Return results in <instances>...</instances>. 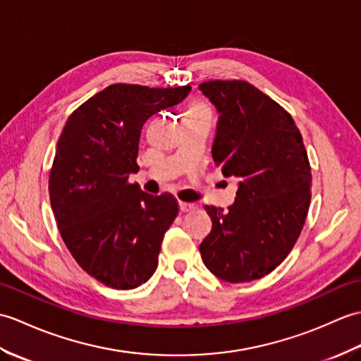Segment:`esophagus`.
I'll return each mask as SVG.
<instances>
[{
	"instance_id": "34e87169",
	"label": "esophagus",
	"mask_w": 361,
	"mask_h": 361,
	"mask_svg": "<svg viewBox=\"0 0 361 361\" xmlns=\"http://www.w3.org/2000/svg\"><path fill=\"white\" fill-rule=\"evenodd\" d=\"M179 207H180V212H182V213L191 212V210H195V208H196L195 204H190V202H180Z\"/></svg>"
}]
</instances>
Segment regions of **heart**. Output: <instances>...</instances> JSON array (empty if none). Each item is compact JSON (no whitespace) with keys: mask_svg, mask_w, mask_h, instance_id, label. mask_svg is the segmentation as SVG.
Returning a JSON list of instances; mask_svg holds the SVG:
<instances>
[{"mask_svg":"<svg viewBox=\"0 0 361 361\" xmlns=\"http://www.w3.org/2000/svg\"><path fill=\"white\" fill-rule=\"evenodd\" d=\"M202 116H212L210 106L202 100H193L190 102V105L183 111V120L193 118V117H202Z\"/></svg>","mask_w":361,"mask_h":361,"instance_id":"heart-1","label":"heart"}]
</instances>
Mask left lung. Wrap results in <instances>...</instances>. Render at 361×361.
I'll return each instance as SVG.
<instances>
[{
	"instance_id": "left-lung-1",
	"label": "left lung",
	"mask_w": 361,
	"mask_h": 361,
	"mask_svg": "<svg viewBox=\"0 0 361 361\" xmlns=\"http://www.w3.org/2000/svg\"><path fill=\"white\" fill-rule=\"evenodd\" d=\"M199 90L219 114L214 164L239 179L228 210L204 207L213 227L199 250L214 276L248 283L274 271L301 233L310 204L307 151L292 116L253 85L210 80Z\"/></svg>"
}]
</instances>
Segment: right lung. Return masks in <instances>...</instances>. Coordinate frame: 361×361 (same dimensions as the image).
<instances>
[{
  "instance_id": "right-lung-1",
  "label": "right lung",
  "mask_w": 361,
  "mask_h": 361,
  "mask_svg": "<svg viewBox=\"0 0 361 361\" xmlns=\"http://www.w3.org/2000/svg\"><path fill=\"white\" fill-rule=\"evenodd\" d=\"M190 91L111 85L69 116L57 142L49 197L60 235L78 266L113 289H135L153 276L179 213L173 195H148L128 178L139 171L143 123Z\"/></svg>"
}]
</instances>
